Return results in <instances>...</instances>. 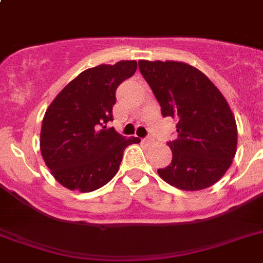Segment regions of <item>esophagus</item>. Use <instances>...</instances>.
<instances>
[{"label": "esophagus", "instance_id": "1", "mask_svg": "<svg viewBox=\"0 0 263 263\" xmlns=\"http://www.w3.org/2000/svg\"><path fill=\"white\" fill-rule=\"evenodd\" d=\"M143 141L145 144H149V143H152L153 139H152V137H145V139H143Z\"/></svg>", "mask_w": 263, "mask_h": 263}]
</instances>
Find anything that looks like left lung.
I'll return each mask as SVG.
<instances>
[{"instance_id": "1", "label": "left lung", "mask_w": 263, "mask_h": 263, "mask_svg": "<svg viewBox=\"0 0 263 263\" xmlns=\"http://www.w3.org/2000/svg\"><path fill=\"white\" fill-rule=\"evenodd\" d=\"M139 69L161 106L162 117L177 118L169 166L161 178L186 191L216 183L232 164L237 148L236 120L226 98L207 76L178 61H139Z\"/></svg>"}]
</instances>
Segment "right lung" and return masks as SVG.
Wrapping results in <instances>:
<instances>
[{
    "instance_id": "obj_1",
    "label": "right lung",
    "mask_w": 263,
    "mask_h": 263,
    "mask_svg": "<svg viewBox=\"0 0 263 263\" xmlns=\"http://www.w3.org/2000/svg\"><path fill=\"white\" fill-rule=\"evenodd\" d=\"M136 61L98 65L84 70L47 108L40 151L56 181L69 190L90 193L118 173L123 152L137 137L126 139L106 128L112 120L118 86L136 72Z\"/></svg>"
}]
</instances>
